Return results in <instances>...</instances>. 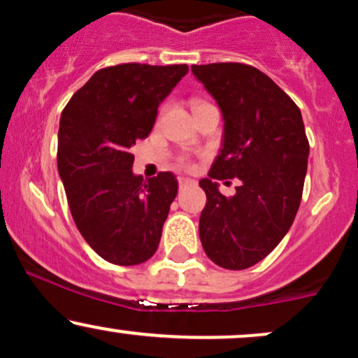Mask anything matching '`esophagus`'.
Returning a JSON list of instances; mask_svg holds the SVG:
<instances>
[{"instance_id":"34e87169","label":"esophagus","mask_w":358,"mask_h":358,"mask_svg":"<svg viewBox=\"0 0 358 358\" xmlns=\"http://www.w3.org/2000/svg\"><path fill=\"white\" fill-rule=\"evenodd\" d=\"M190 185H193V180H188V178H178V187L182 188H187V187H190Z\"/></svg>"}]
</instances>
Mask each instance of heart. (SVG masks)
<instances>
[{"label":"heart","instance_id":"b5f03b06","mask_svg":"<svg viewBox=\"0 0 358 358\" xmlns=\"http://www.w3.org/2000/svg\"><path fill=\"white\" fill-rule=\"evenodd\" d=\"M199 104H202V102H195V104H193V108H195V106H199ZM178 163H180V166H183V168L190 166V163H188L187 158H180Z\"/></svg>","mask_w":358,"mask_h":358}]
</instances>
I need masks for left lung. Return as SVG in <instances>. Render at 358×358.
I'll use <instances>...</instances> for the list:
<instances>
[{
	"mask_svg": "<svg viewBox=\"0 0 358 358\" xmlns=\"http://www.w3.org/2000/svg\"><path fill=\"white\" fill-rule=\"evenodd\" d=\"M192 72L225 121L220 155L200 180L207 195L200 241L217 266L248 269L273 252L296 217L310 153L301 110L252 65H193ZM232 178L241 180L236 195L222 196L215 180Z\"/></svg>",
	"mask_w": 358,
	"mask_h": 358,
	"instance_id": "1",
	"label": "left lung"
}]
</instances>
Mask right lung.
<instances>
[{"label": "right lung", "mask_w": 358, "mask_h": 358, "mask_svg": "<svg viewBox=\"0 0 358 358\" xmlns=\"http://www.w3.org/2000/svg\"><path fill=\"white\" fill-rule=\"evenodd\" d=\"M188 65L119 64L101 69L67 102L57 165L77 229L102 259L136 266L158 249L178 182L133 175L131 146L145 139L158 106Z\"/></svg>", "instance_id": "obj_1"}]
</instances>
